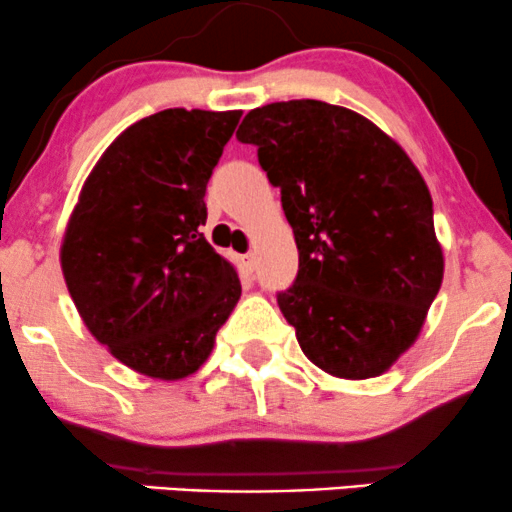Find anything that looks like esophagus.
<instances>
[{
	"label": "esophagus",
	"mask_w": 512,
	"mask_h": 512,
	"mask_svg": "<svg viewBox=\"0 0 512 512\" xmlns=\"http://www.w3.org/2000/svg\"><path fill=\"white\" fill-rule=\"evenodd\" d=\"M238 262H240V267H243V272H245V274H252V272H255L257 257L252 255V252H245V255H240V257H238Z\"/></svg>",
	"instance_id": "esophagus-1"
}]
</instances>
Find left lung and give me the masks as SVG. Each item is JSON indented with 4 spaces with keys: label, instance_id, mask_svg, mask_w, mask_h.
<instances>
[{
    "label": "left lung",
    "instance_id": "1",
    "mask_svg": "<svg viewBox=\"0 0 512 512\" xmlns=\"http://www.w3.org/2000/svg\"><path fill=\"white\" fill-rule=\"evenodd\" d=\"M236 137L257 146L296 236V284L276 303L303 354L334 378L383 375L443 284L419 168L368 117L310 98L250 110Z\"/></svg>",
    "mask_w": 512,
    "mask_h": 512
}]
</instances>
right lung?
I'll return each mask as SVG.
<instances>
[{"mask_svg":"<svg viewBox=\"0 0 512 512\" xmlns=\"http://www.w3.org/2000/svg\"><path fill=\"white\" fill-rule=\"evenodd\" d=\"M240 115L170 108L134 122L88 173L64 228L60 264L81 320L146 378L197 373L240 301L236 267L199 233Z\"/></svg>","mask_w":512,"mask_h":512,"instance_id":"right-lung-1","label":"right lung"}]
</instances>
